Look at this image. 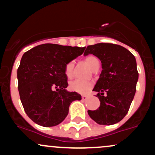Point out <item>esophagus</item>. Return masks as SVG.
Listing matches in <instances>:
<instances>
[{
  "instance_id": "34e87169",
  "label": "esophagus",
  "mask_w": 155,
  "mask_h": 155,
  "mask_svg": "<svg viewBox=\"0 0 155 155\" xmlns=\"http://www.w3.org/2000/svg\"><path fill=\"white\" fill-rule=\"evenodd\" d=\"M88 97L89 96H86V95H83V96H81V98H82V100H86Z\"/></svg>"
}]
</instances>
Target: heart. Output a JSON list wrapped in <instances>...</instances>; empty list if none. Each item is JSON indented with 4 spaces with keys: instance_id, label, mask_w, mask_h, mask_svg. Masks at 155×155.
<instances>
[{
    "instance_id": "1",
    "label": "heart",
    "mask_w": 155,
    "mask_h": 155,
    "mask_svg": "<svg viewBox=\"0 0 155 155\" xmlns=\"http://www.w3.org/2000/svg\"><path fill=\"white\" fill-rule=\"evenodd\" d=\"M84 61L87 64L89 65L92 71H94L97 68L99 67V59L96 56L89 55L85 57ZM74 61L71 60L67 62L64 66V74L68 78L71 79L74 74ZM70 90L76 93H80V94H86L89 92L93 87V83L91 81H82L79 79H76L71 81L69 85Z\"/></svg>"
}]
</instances>
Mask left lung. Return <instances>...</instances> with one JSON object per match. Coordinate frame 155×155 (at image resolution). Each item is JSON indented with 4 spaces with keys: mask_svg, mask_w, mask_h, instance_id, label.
I'll return each mask as SVG.
<instances>
[{
    "mask_svg": "<svg viewBox=\"0 0 155 155\" xmlns=\"http://www.w3.org/2000/svg\"><path fill=\"white\" fill-rule=\"evenodd\" d=\"M89 54L101 60L102 71L93 88L100 107L88 110V115L98 124H115L124 118L135 96L138 79L135 58L127 48L113 43L88 45L84 55Z\"/></svg>",
    "mask_w": 155,
    "mask_h": 155,
    "instance_id": "left-lung-1",
    "label": "left lung"
}]
</instances>
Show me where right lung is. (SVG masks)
<instances>
[{
    "instance_id": "obj_1",
    "label": "right lung",
    "mask_w": 155,
    "mask_h": 155,
    "mask_svg": "<svg viewBox=\"0 0 155 155\" xmlns=\"http://www.w3.org/2000/svg\"><path fill=\"white\" fill-rule=\"evenodd\" d=\"M85 47L42 44L23 54L18 69V91L25 113L37 124L58 125L68 114L69 106L81 95L65 90L64 66L83 54Z\"/></svg>"
}]
</instances>
